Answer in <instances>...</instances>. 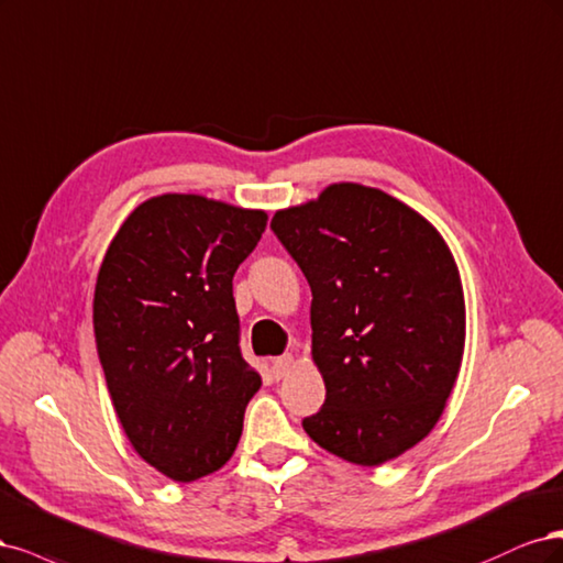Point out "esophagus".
Listing matches in <instances>:
<instances>
[{"mask_svg": "<svg viewBox=\"0 0 563 563\" xmlns=\"http://www.w3.org/2000/svg\"><path fill=\"white\" fill-rule=\"evenodd\" d=\"M292 365H295V357L292 355L274 357V360H271V374H274L276 378H283L289 369H292Z\"/></svg>", "mask_w": 563, "mask_h": 563, "instance_id": "34e87169", "label": "esophagus"}]
</instances>
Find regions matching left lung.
Returning <instances> with one entry per match:
<instances>
[{"instance_id": "8db88e82", "label": "left lung", "mask_w": 563, "mask_h": 563, "mask_svg": "<svg viewBox=\"0 0 563 563\" xmlns=\"http://www.w3.org/2000/svg\"><path fill=\"white\" fill-rule=\"evenodd\" d=\"M271 229L311 285V355L324 405L303 430L374 467L440 421L465 349L456 260L423 214L357 183L283 208Z\"/></svg>"}]
</instances>
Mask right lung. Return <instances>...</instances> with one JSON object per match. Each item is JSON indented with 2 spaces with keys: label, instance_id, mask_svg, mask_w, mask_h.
Wrapping results in <instances>:
<instances>
[{
  "label": "right lung",
  "instance_id": "add662e5",
  "mask_svg": "<svg viewBox=\"0 0 563 563\" xmlns=\"http://www.w3.org/2000/svg\"><path fill=\"white\" fill-rule=\"evenodd\" d=\"M268 214L163 194L119 227L98 271L93 330L125 438L173 482L220 470L262 386L239 349L233 274Z\"/></svg>",
  "mask_w": 563,
  "mask_h": 563
}]
</instances>
